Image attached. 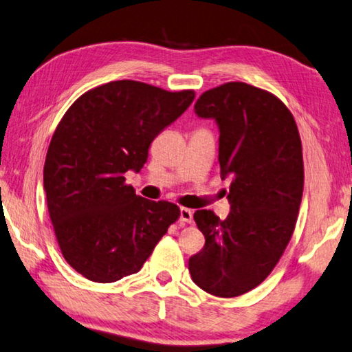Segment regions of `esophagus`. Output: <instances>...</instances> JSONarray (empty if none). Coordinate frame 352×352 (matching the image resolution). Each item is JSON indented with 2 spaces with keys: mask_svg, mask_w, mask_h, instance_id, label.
I'll list each match as a JSON object with an SVG mask.
<instances>
[{
  "mask_svg": "<svg viewBox=\"0 0 352 352\" xmlns=\"http://www.w3.org/2000/svg\"><path fill=\"white\" fill-rule=\"evenodd\" d=\"M179 220H181V221H186V223H190V221L193 220L192 209L181 208V209H179Z\"/></svg>",
  "mask_w": 352,
  "mask_h": 352,
  "instance_id": "1",
  "label": "esophagus"
}]
</instances>
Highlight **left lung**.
I'll use <instances>...</instances> for the list:
<instances>
[{
  "instance_id": "left-lung-1",
  "label": "left lung",
  "mask_w": 352,
  "mask_h": 352,
  "mask_svg": "<svg viewBox=\"0 0 352 352\" xmlns=\"http://www.w3.org/2000/svg\"><path fill=\"white\" fill-rule=\"evenodd\" d=\"M195 113L219 127L231 209L225 220L208 209L193 214L206 242L188 270L206 293L236 297L272 272L293 236L304 192L299 131L282 100L242 82L203 93Z\"/></svg>"
}]
</instances>
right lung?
Returning <instances> with one entry per match:
<instances>
[{"instance_id": "obj_1", "label": "right lung", "mask_w": 352, "mask_h": 352, "mask_svg": "<svg viewBox=\"0 0 352 352\" xmlns=\"http://www.w3.org/2000/svg\"><path fill=\"white\" fill-rule=\"evenodd\" d=\"M195 99L133 80L97 86L74 102L53 133L44 188L61 253L91 282L137 274L179 217L168 201H149L126 186L153 140Z\"/></svg>"}]
</instances>
